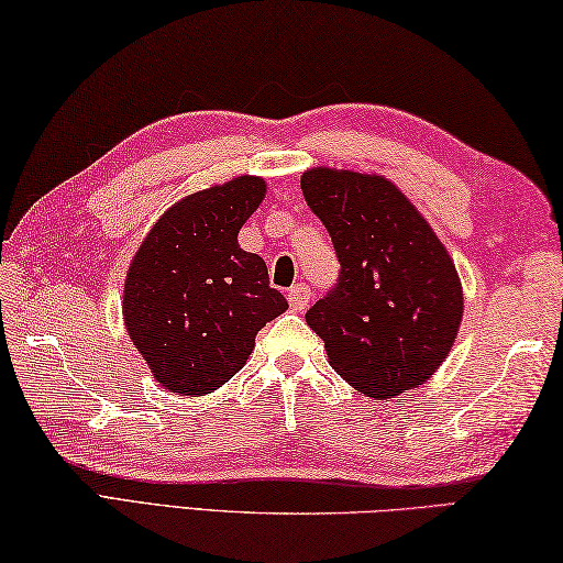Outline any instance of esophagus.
I'll return each mask as SVG.
<instances>
[{"label":"esophagus","mask_w":563,"mask_h":563,"mask_svg":"<svg viewBox=\"0 0 563 563\" xmlns=\"http://www.w3.org/2000/svg\"><path fill=\"white\" fill-rule=\"evenodd\" d=\"M288 302H290V308L295 310V312H302V310H308V302H310V288L308 285H292V288L288 290Z\"/></svg>","instance_id":"1"}]
</instances>
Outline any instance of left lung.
Wrapping results in <instances>:
<instances>
[{"label": "left lung", "mask_w": 563, "mask_h": 563, "mask_svg": "<svg viewBox=\"0 0 563 563\" xmlns=\"http://www.w3.org/2000/svg\"><path fill=\"white\" fill-rule=\"evenodd\" d=\"M300 187L342 265L334 288L305 314L330 366L372 398L421 386L463 320L453 258L394 181L314 167Z\"/></svg>", "instance_id": "1"}]
</instances>
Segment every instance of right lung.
I'll use <instances>...</instances> for the list:
<instances>
[{"label": "right lung", "instance_id": "1", "mask_svg": "<svg viewBox=\"0 0 563 563\" xmlns=\"http://www.w3.org/2000/svg\"><path fill=\"white\" fill-rule=\"evenodd\" d=\"M265 181L236 177L189 194L157 219L132 258L122 320L152 376L172 394L217 391L243 369L265 322L288 310L239 231Z\"/></svg>", "mask_w": 563, "mask_h": 563}]
</instances>
